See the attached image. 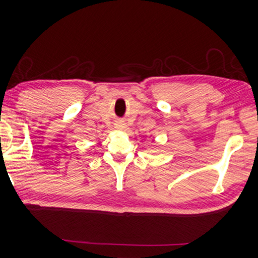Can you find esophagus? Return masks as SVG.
I'll return each mask as SVG.
<instances>
[{
  "instance_id": "esophagus-1",
  "label": "esophagus",
  "mask_w": 258,
  "mask_h": 258,
  "mask_svg": "<svg viewBox=\"0 0 258 258\" xmlns=\"http://www.w3.org/2000/svg\"><path fill=\"white\" fill-rule=\"evenodd\" d=\"M115 127L119 131H126V128H127V125H126V123H124V121H118V123L115 125Z\"/></svg>"
}]
</instances>
